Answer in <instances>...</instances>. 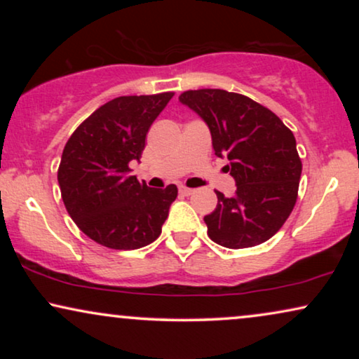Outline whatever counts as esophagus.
I'll return each instance as SVG.
<instances>
[{
	"mask_svg": "<svg viewBox=\"0 0 359 359\" xmlns=\"http://www.w3.org/2000/svg\"><path fill=\"white\" fill-rule=\"evenodd\" d=\"M180 193L183 194V196H191L194 193V189H191V188H186V186H180Z\"/></svg>",
	"mask_w": 359,
	"mask_h": 359,
	"instance_id": "obj_1",
	"label": "esophagus"
}]
</instances>
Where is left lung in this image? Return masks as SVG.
<instances>
[{
  "label": "left lung",
  "mask_w": 359,
  "mask_h": 359,
  "mask_svg": "<svg viewBox=\"0 0 359 359\" xmlns=\"http://www.w3.org/2000/svg\"><path fill=\"white\" fill-rule=\"evenodd\" d=\"M180 101L205 121L215 155L227 156L237 183L233 198L217 194L205 215L208 235L227 248L266 242L283 227L297 201L302 161L296 139L283 121L248 96L225 90H189Z\"/></svg>",
  "instance_id": "left-lung-1"
}]
</instances>
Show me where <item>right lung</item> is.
<instances>
[{
	"instance_id": "right-lung-1",
	"label": "right lung",
	"mask_w": 359,
	"mask_h": 359,
	"mask_svg": "<svg viewBox=\"0 0 359 359\" xmlns=\"http://www.w3.org/2000/svg\"><path fill=\"white\" fill-rule=\"evenodd\" d=\"M175 93L119 96L86 117L63 149L58 184L63 204L83 233L112 250L155 242L178 188H149L130 175L145 137Z\"/></svg>"
}]
</instances>
